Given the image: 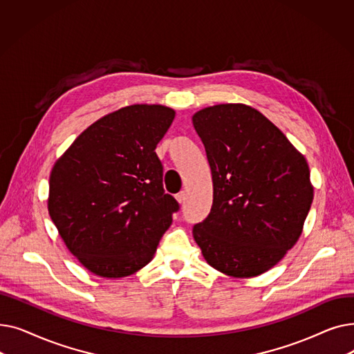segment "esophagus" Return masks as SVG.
Listing matches in <instances>:
<instances>
[{
	"label": "esophagus",
	"instance_id": "esophagus-1",
	"mask_svg": "<svg viewBox=\"0 0 354 354\" xmlns=\"http://www.w3.org/2000/svg\"><path fill=\"white\" fill-rule=\"evenodd\" d=\"M176 201L179 202V203H185V201H187V192L185 191H180L179 194H176Z\"/></svg>",
	"mask_w": 354,
	"mask_h": 354
}]
</instances>
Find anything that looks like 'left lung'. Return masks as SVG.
<instances>
[{"label": "left lung", "instance_id": "8db88e82", "mask_svg": "<svg viewBox=\"0 0 354 354\" xmlns=\"http://www.w3.org/2000/svg\"><path fill=\"white\" fill-rule=\"evenodd\" d=\"M212 172L209 215L192 234L215 270L236 278L272 268L300 238L313 202L310 169L263 113L216 104L192 118Z\"/></svg>", "mask_w": 354, "mask_h": 354}]
</instances>
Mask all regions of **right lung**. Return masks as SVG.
Wrapping results in <instances>:
<instances>
[{
  "label": "right lung",
  "instance_id": "1",
  "mask_svg": "<svg viewBox=\"0 0 354 354\" xmlns=\"http://www.w3.org/2000/svg\"><path fill=\"white\" fill-rule=\"evenodd\" d=\"M175 119L160 104H133L88 126L54 163L48 214L66 247L93 274L120 278L153 258L179 211L163 189L155 152Z\"/></svg>",
  "mask_w": 354,
  "mask_h": 354
}]
</instances>
